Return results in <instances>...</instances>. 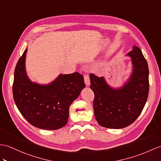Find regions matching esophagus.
I'll return each instance as SVG.
<instances>
[{
	"label": "esophagus",
	"instance_id": "1",
	"mask_svg": "<svg viewBox=\"0 0 161 161\" xmlns=\"http://www.w3.org/2000/svg\"><path fill=\"white\" fill-rule=\"evenodd\" d=\"M84 80H85V85L87 86H89L90 85V79H89V76L88 75H86L84 76Z\"/></svg>",
	"mask_w": 161,
	"mask_h": 161
}]
</instances>
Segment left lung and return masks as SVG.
Returning <instances> with one entry per match:
<instances>
[{"label": "left lung", "mask_w": 161, "mask_h": 161, "mask_svg": "<svg viewBox=\"0 0 161 161\" xmlns=\"http://www.w3.org/2000/svg\"><path fill=\"white\" fill-rule=\"evenodd\" d=\"M130 57L132 72L122 87L113 88L105 78L90 74V88L95 95L93 109L101 126L120 129L128 126L139 116L149 93V69L139 47L134 46Z\"/></svg>", "instance_id": "obj_1"}]
</instances>
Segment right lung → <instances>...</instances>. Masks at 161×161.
<instances>
[{
    "instance_id": "add662e5",
    "label": "right lung",
    "mask_w": 161,
    "mask_h": 161,
    "mask_svg": "<svg viewBox=\"0 0 161 161\" xmlns=\"http://www.w3.org/2000/svg\"><path fill=\"white\" fill-rule=\"evenodd\" d=\"M27 48L18 60L14 72L13 95L22 116L44 130H57L68 122L70 105L85 87L82 74H59L49 84L31 81L27 76L25 60Z\"/></svg>"
}]
</instances>
